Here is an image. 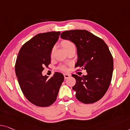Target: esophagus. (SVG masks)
<instances>
[{
	"instance_id": "34e87169",
	"label": "esophagus",
	"mask_w": 130,
	"mask_h": 130,
	"mask_svg": "<svg viewBox=\"0 0 130 130\" xmlns=\"http://www.w3.org/2000/svg\"><path fill=\"white\" fill-rule=\"evenodd\" d=\"M63 76H64V78H65V79H66L68 78V77H70L71 75H69V74H63Z\"/></svg>"
}]
</instances>
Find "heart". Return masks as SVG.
<instances>
[{"label":"heart","mask_w":130,"mask_h":130,"mask_svg":"<svg viewBox=\"0 0 130 130\" xmlns=\"http://www.w3.org/2000/svg\"><path fill=\"white\" fill-rule=\"evenodd\" d=\"M61 45L63 47V49H64L67 52L69 50L71 49V48L73 47V46H75L74 44H73V42L71 41L68 40H65L62 41ZM54 50H55V47H54L51 50V55H53L54 51ZM61 70L63 71H66L67 69V68L64 67V66H62V67H61Z\"/></svg>","instance_id":"obj_1"}]
</instances>
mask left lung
Instances as JSON below:
<instances>
[{
	"label": "left lung",
	"instance_id": "8db88e82",
	"mask_svg": "<svg viewBox=\"0 0 130 130\" xmlns=\"http://www.w3.org/2000/svg\"><path fill=\"white\" fill-rule=\"evenodd\" d=\"M61 37L76 45L75 67L88 73L82 76L72 75L76 79L72 89L76 91V99L85 104L99 101L107 91L113 75V58L107 45L102 38L85 30L65 31Z\"/></svg>",
	"mask_w": 130,
	"mask_h": 130
}]
</instances>
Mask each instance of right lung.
I'll return each mask as SVG.
<instances>
[{
	"instance_id": "add662e5",
	"label": "right lung",
	"mask_w": 130,
	"mask_h": 130,
	"mask_svg": "<svg viewBox=\"0 0 130 130\" xmlns=\"http://www.w3.org/2000/svg\"><path fill=\"white\" fill-rule=\"evenodd\" d=\"M60 34L51 31L37 34L22 46L17 55L15 72L21 90L27 99L37 106L53 104L64 80L59 72L50 79L42 75L44 67L51 63V50Z\"/></svg>"
}]
</instances>
